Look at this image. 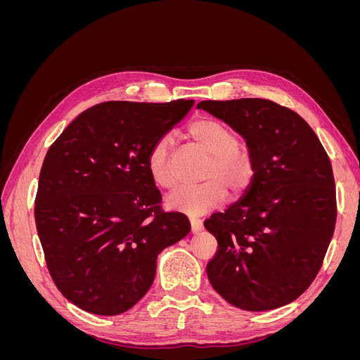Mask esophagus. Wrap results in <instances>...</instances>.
Segmentation results:
<instances>
[{
  "label": "esophagus",
  "mask_w": 360,
  "mask_h": 360,
  "mask_svg": "<svg viewBox=\"0 0 360 360\" xmlns=\"http://www.w3.org/2000/svg\"><path fill=\"white\" fill-rule=\"evenodd\" d=\"M191 230L193 234H197L202 230V221L198 219V217H191Z\"/></svg>",
  "instance_id": "1"
}]
</instances>
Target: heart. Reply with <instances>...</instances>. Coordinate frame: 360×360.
Instances as JSON below:
<instances>
[{"mask_svg":"<svg viewBox=\"0 0 360 360\" xmlns=\"http://www.w3.org/2000/svg\"><path fill=\"white\" fill-rule=\"evenodd\" d=\"M189 136L210 156L204 171V180L193 186H181L172 192L167 204L174 210L202 214L222 204L228 189L243 193L254 179V160L249 151L237 146V134L216 118H201L189 127ZM147 168L156 186L171 189L176 176L171 167V139L159 138L148 151Z\"/></svg>","mask_w":360,"mask_h":360,"instance_id":"obj_1","label":"heart"}]
</instances>
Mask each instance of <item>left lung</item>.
Instances as JSON below:
<instances>
[{
    "label": "left lung",
    "mask_w": 360,
    "mask_h": 360,
    "mask_svg": "<svg viewBox=\"0 0 360 360\" xmlns=\"http://www.w3.org/2000/svg\"><path fill=\"white\" fill-rule=\"evenodd\" d=\"M246 141L254 179L236 202L204 222L217 240L212 287L245 311L296 300L321 267L336 221L332 165L311 126L266 99L197 105Z\"/></svg>",
    "instance_id": "left-lung-1"
}]
</instances>
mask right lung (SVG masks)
<instances>
[{
	"label": "right lung",
	"mask_w": 360,
	"mask_h": 360,
	"mask_svg": "<svg viewBox=\"0 0 360 360\" xmlns=\"http://www.w3.org/2000/svg\"><path fill=\"white\" fill-rule=\"evenodd\" d=\"M192 106L184 99L99 103L49 147L36 226L53 282L81 309L118 315L132 308L153 284L158 255L189 234L186 216L160 210L147 158Z\"/></svg>",
	"instance_id": "add662e5"
}]
</instances>
